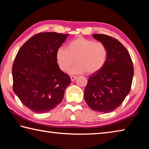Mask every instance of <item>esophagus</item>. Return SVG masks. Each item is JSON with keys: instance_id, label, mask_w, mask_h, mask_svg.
Here are the masks:
<instances>
[{"instance_id": "obj_1", "label": "esophagus", "mask_w": 149, "mask_h": 149, "mask_svg": "<svg viewBox=\"0 0 149 149\" xmlns=\"http://www.w3.org/2000/svg\"><path fill=\"white\" fill-rule=\"evenodd\" d=\"M76 79H77V77H75V76H71V77H70V80H71L72 82L74 81V80H76Z\"/></svg>"}]
</instances>
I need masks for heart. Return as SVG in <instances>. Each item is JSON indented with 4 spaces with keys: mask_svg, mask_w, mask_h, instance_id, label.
Here are the masks:
<instances>
[{
    "mask_svg": "<svg viewBox=\"0 0 149 149\" xmlns=\"http://www.w3.org/2000/svg\"><path fill=\"white\" fill-rule=\"evenodd\" d=\"M107 56L108 49L103 43L79 37L69 42L67 49H57L56 61L60 69L67 72L75 59L77 64L70 69V74H92L104 66Z\"/></svg>",
    "mask_w": 149,
    "mask_h": 149,
    "instance_id": "b5f03b06",
    "label": "heart"
}]
</instances>
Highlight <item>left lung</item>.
Segmentation results:
<instances>
[{
	"label": "left lung",
	"instance_id": "1",
	"mask_svg": "<svg viewBox=\"0 0 149 149\" xmlns=\"http://www.w3.org/2000/svg\"><path fill=\"white\" fill-rule=\"evenodd\" d=\"M108 49L105 64L93 73L84 90V100L93 111L108 113L117 109L129 94L134 77V66L128 51L110 36L93 34Z\"/></svg>",
	"mask_w": 149,
	"mask_h": 149
}]
</instances>
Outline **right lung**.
<instances>
[{
  "label": "right lung",
  "instance_id": "right-lung-1",
  "mask_svg": "<svg viewBox=\"0 0 149 149\" xmlns=\"http://www.w3.org/2000/svg\"><path fill=\"white\" fill-rule=\"evenodd\" d=\"M69 35L55 32L34 35L22 46L14 59L13 90L23 105L36 113L56 108L71 83L56 61L57 49Z\"/></svg>",
  "mask_w": 149,
  "mask_h": 149
}]
</instances>
